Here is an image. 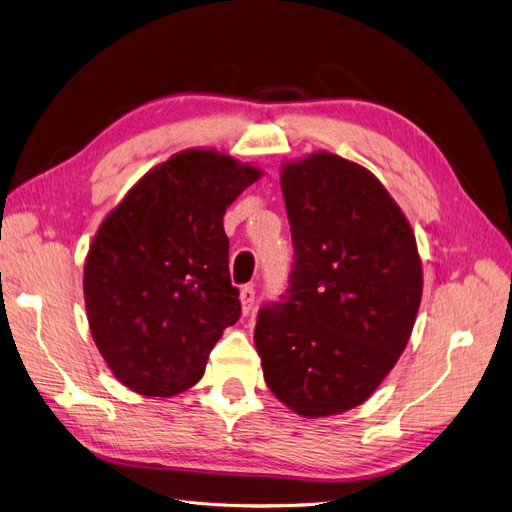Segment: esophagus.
I'll return each instance as SVG.
<instances>
[{"label":"esophagus","instance_id":"1","mask_svg":"<svg viewBox=\"0 0 512 512\" xmlns=\"http://www.w3.org/2000/svg\"><path fill=\"white\" fill-rule=\"evenodd\" d=\"M239 299H241V312L243 316H247L254 309V301H256L254 286H243L239 292Z\"/></svg>","mask_w":512,"mask_h":512}]
</instances>
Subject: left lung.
I'll use <instances>...</instances> for the list:
<instances>
[{"label":"left lung","instance_id":"1","mask_svg":"<svg viewBox=\"0 0 512 512\" xmlns=\"http://www.w3.org/2000/svg\"><path fill=\"white\" fill-rule=\"evenodd\" d=\"M294 262L254 331L271 393L305 418L361 406L395 367L423 297L410 222L361 164L329 151L282 166Z\"/></svg>","mask_w":512,"mask_h":512}]
</instances>
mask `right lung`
I'll list each match as a JSON object with an SVG mask.
<instances>
[{"label": "right lung", "instance_id": "obj_1", "mask_svg": "<svg viewBox=\"0 0 512 512\" xmlns=\"http://www.w3.org/2000/svg\"><path fill=\"white\" fill-rule=\"evenodd\" d=\"M262 170L215 149H185L138 179L106 215L85 260L91 337L130 391L170 397L205 374L241 316L230 284L226 207Z\"/></svg>", "mask_w": 512, "mask_h": 512}]
</instances>
